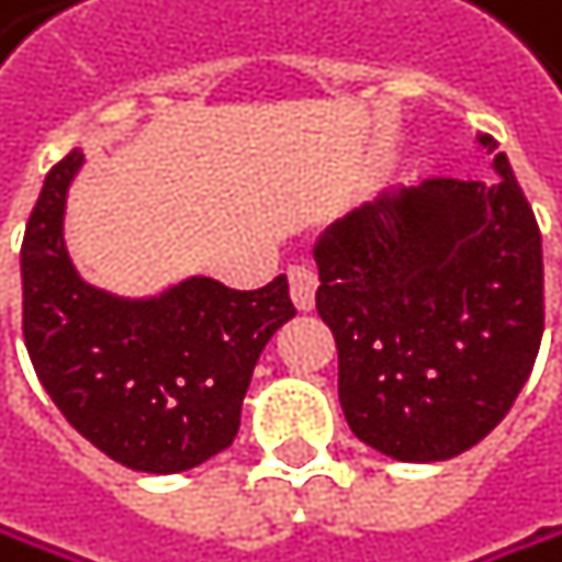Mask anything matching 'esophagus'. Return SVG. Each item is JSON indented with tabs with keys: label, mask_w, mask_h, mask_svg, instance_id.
Returning <instances> with one entry per match:
<instances>
[{
	"label": "esophagus",
	"mask_w": 562,
	"mask_h": 562,
	"mask_svg": "<svg viewBox=\"0 0 562 562\" xmlns=\"http://www.w3.org/2000/svg\"><path fill=\"white\" fill-rule=\"evenodd\" d=\"M288 281H291V301L297 312H312L315 307V291H318V274L304 265H294L288 271Z\"/></svg>",
	"instance_id": "obj_1"
}]
</instances>
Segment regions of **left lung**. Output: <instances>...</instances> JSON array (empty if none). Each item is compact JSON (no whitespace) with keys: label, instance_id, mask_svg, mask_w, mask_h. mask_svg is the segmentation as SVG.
Segmentation results:
<instances>
[{"label":"left lung","instance_id":"1","mask_svg":"<svg viewBox=\"0 0 562 562\" xmlns=\"http://www.w3.org/2000/svg\"><path fill=\"white\" fill-rule=\"evenodd\" d=\"M496 180L382 193L315 247L351 432L398 462H442L513 408L543 338V237L496 139Z\"/></svg>","mask_w":562,"mask_h":562}]
</instances>
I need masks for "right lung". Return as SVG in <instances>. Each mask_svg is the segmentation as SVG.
I'll use <instances>...</instances> for the list:
<instances>
[{
	"label": "right lung",
	"instance_id": "obj_1",
	"mask_svg": "<svg viewBox=\"0 0 562 562\" xmlns=\"http://www.w3.org/2000/svg\"><path fill=\"white\" fill-rule=\"evenodd\" d=\"M82 150L43 183L22 237V335L66 423L136 472H183L224 452L271 335L294 318L288 278L234 291L187 278L157 297H116L79 278L63 217Z\"/></svg>",
	"mask_w": 562,
	"mask_h": 562
}]
</instances>
